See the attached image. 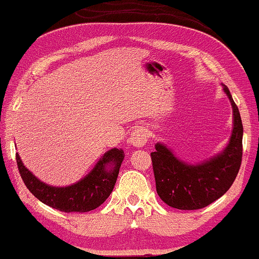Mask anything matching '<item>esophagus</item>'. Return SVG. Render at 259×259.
I'll return each mask as SVG.
<instances>
[{
    "label": "esophagus",
    "instance_id": "34e87169",
    "mask_svg": "<svg viewBox=\"0 0 259 259\" xmlns=\"http://www.w3.org/2000/svg\"><path fill=\"white\" fill-rule=\"evenodd\" d=\"M147 141H148V133L143 127L136 130L130 137V143L135 147H143Z\"/></svg>",
    "mask_w": 259,
    "mask_h": 259
}]
</instances>
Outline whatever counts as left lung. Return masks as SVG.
Segmentation results:
<instances>
[{
	"label": "left lung",
	"instance_id": "obj_1",
	"mask_svg": "<svg viewBox=\"0 0 259 259\" xmlns=\"http://www.w3.org/2000/svg\"><path fill=\"white\" fill-rule=\"evenodd\" d=\"M233 108V131L230 143L221 154L207 162L190 165L157 143L151 153L155 188L160 199L179 210H197L216 201L231 188L242 162L243 126L237 105L224 86Z\"/></svg>",
	"mask_w": 259,
	"mask_h": 259
}]
</instances>
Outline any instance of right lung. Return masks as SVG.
Wrapping results in <instances>:
<instances>
[{"instance_id":"1","label":"right lung","mask_w":259,"mask_h":259,"mask_svg":"<svg viewBox=\"0 0 259 259\" xmlns=\"http://www.w3.org/2000/svg\"><path fill=\"white\" fill-rule=\"evenodd\" d=\"M123 158L122 149H111L84 179L65 188H55L38 180L16 154L19 174L27 189L43 204L63 212H88L104 204L112 193ZM107 163H111L113 168L107 169Z\"/></svg>"}]
</instances>
